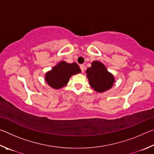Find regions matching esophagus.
I'll return each mask as SVG.
<instances>
[{
	"label": "esophagus",
	"mask_w": 154,
	"mask_h": 154,
	"mask_svg": "<svg viewBox=\"0 0 154 154\" xmlns=\"http://www.w3.org/2000/svg\"><path fill=\"white\" fill-rule=\"evenodd\" d=\"M80 69H81V70H82V72L84 71L85 65H84V64H81V65H80Z\"/></svg>",
	"instance_id": "1"
}]
</instances>
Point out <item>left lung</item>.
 <instances>
[{
	"mask_svg": "<svg viewBox=\"0 0 154 154\" xmlns=\"http://www.w3.org/2000/svg\"><path fill=\"white\" fill-rule=\"evenodd\" d=\"M90 86L98 92H103L112 87L115 82L113 75L109 72L101 62L94 61L86 70Z\"/></svg>",
	"mask_w": 154,
	"mask_h": 154,
	"instance_id": "8db88e82",
	"label": "left lung"
}]
</instances>
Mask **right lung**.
<instances>
[{"mask_svg": "<svg viewBox=\"0 0 154 154\" xmlns=\"http://www.w3.org/2000/svg\"><path fill=\"white\" fill-rule=\"evenodd\" d=\"M81 69L75 62L72 64L62 61L51 71L48 72L45 75V81L49 86L54 89H60L65 86L72 75L79 73Z\"/></svg>", "mask_w": 154, "mask_h": 154, "instance_id": "add662e5", "label": "right lung"}]
</instances>
